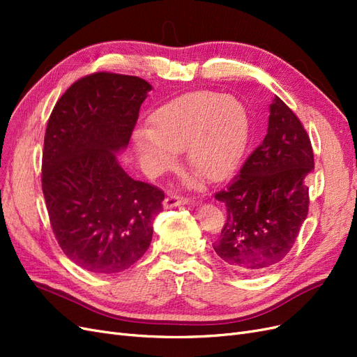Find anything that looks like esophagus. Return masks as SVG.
<instances>
[{
    "instance_id": "esophagus-1",
    "label": "esophagus",
    "mask_w": 357,
    "mask_h": 357,
    "mask_svg": "<svg viewBox=\"0 0 357 357\" xmlns=\"http://www.w3.org/2000/svg\"><path fill=\"white\" fill-rule=\"evenodd\" d=\"M188 202H189V198H186V197L169 195L164 199V207L165 208H172V207H178V205H185Z\"/></svg>"
}]
</instances>
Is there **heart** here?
<instances>
[{
	"label": "heart",
	"instance_id": "obj_1",
	"mask_svg": "<svg viewBox=\"0 0 357 357\" xmlns=\"http://www.w3.org/2000/svg\"><path fill=\"white\" fill-rule=\"evenodd\" d=\"M153 126L134 132L138 153L150 164L168 168L188 149V162L210 181L223 180L240 165L250 132L245 105L211 91H197L164 104L152 116Z\"/></svg>",
	"mask_w": 357,
	"mask_h": 357
}]
</instances>
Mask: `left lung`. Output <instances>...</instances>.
I'll return each instance as SVG.
<instances>
[{
	"label": "left lung",
	"instance_id": "left-lung-1",
	"mask_svg": "<svg viewBox=\"0 0 357 357\" xmlns=\"http://www.w3.org/2000/svg\"><path fill=\"white\" fill-rule=\"evenodd\" d=\"M312 169L305 128L274 95L264 142L214 195L225 204L226 222L213 247L226 265L243 275H257L283 261L307 219Z\"/></svg>",
	"mask_w": 357,
	"mask_h": 357
}]
</instances>
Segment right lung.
<instances>
[{"instance_id":"1","label":"right lung","mask_w":357,"mask_h":357,"mask_svg":"<svg viewBox=\"0 0 357 357\" xmlns=\"http://www.w3.org/2000/svg\"><path fill=\"white\" fill-rule=\"evenodd\" d=\"M152 91L135 75L93 73L74 82L49 117L41 188L62 252L95 274H117L142 257L165 195L129 177L123 150Z\"/></svg>"}]
</instances>
